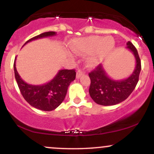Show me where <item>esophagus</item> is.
Instances as JSON below:
<instances>
[{
    "instance_id": "1",
    "label": "esophagus",
    "mask_w": 154,
    "mask_h": 154,
    "mask_svg": "<svg viewBox=\"0 0 154 154\" xmlns=\"http://www.w3.org/2000/svg\"><path fill=\"white\" fill-rule=\"evenodd\" d=\"M83 74H84V72L82 71V70H81V69H78V71L77 72V75H76V77H77V79H79V77H80L81 76L83 75Z\"/></svg>"
}]
</instances>
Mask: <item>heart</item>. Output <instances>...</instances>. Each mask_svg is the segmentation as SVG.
Wrapping results in <instances>:
<instances>
[{
  "label": "heart",
  "instance_id": "b5f03b06",
  "mask_svg": "<svg viewBox=\"0 0 154 154\" xmlns=\"http://www.w3.org/2000/svg\"><path fill=\"white\" fill-rule=\"evenodd\" d=\"M114 46V40L111 37L102 38L100 36H90L76 40L72 44V49L75 54L80 56L91 54L87 60L88 66H94L101 56L107 54Z\"/></svg>",
  "mask_w": 154,
  "mask_h": 154
}]
</instances>
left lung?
<instances>
[{
  "label": "left lung",
  "mask_w": 154,
  "mask_h": 154,
  "mask_svg": "<svg viewBox=\"0 0 154 154\" xmlns=\"http://www.w3.org/2000/svg\"><path fill=\"white\" fill-rule=\"evenodd\" d=\"M126 48L132 53L136 61L135 70L128 78L122 80L112 79L107 75L102 64L98 65L89 73L90 95L99 105L112 106L121 103L128 98L137 85L141 70L140 59L137 49L131 42L127 43Z\"/></svg>",
  "instance_id": "8db88e82"
}]
</instances>
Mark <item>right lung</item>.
Segmentation results:
<instances>
[{"instance_id":"1","label":"right lung","mask_w":154,"mask_h":154,"mask_svg":"<svg viewBox=\"0 0 154 154\" xmlns=\"http://www.w3.org/2000/svg\"><path fill=\"white\" fill-rule=\"evenodd\" d=\"M56 34L55 32L42 33L29 39L24 45L37 39L54 36ZM15 61L14 63L15 79L22 96L27 103L36 109L47 111L54 110L62 103L66 95L69 85L75 79V69L60 70L49 82L42 85H32L27 84L21 78L16 68Z\"/></svg>"}]
</instances>
